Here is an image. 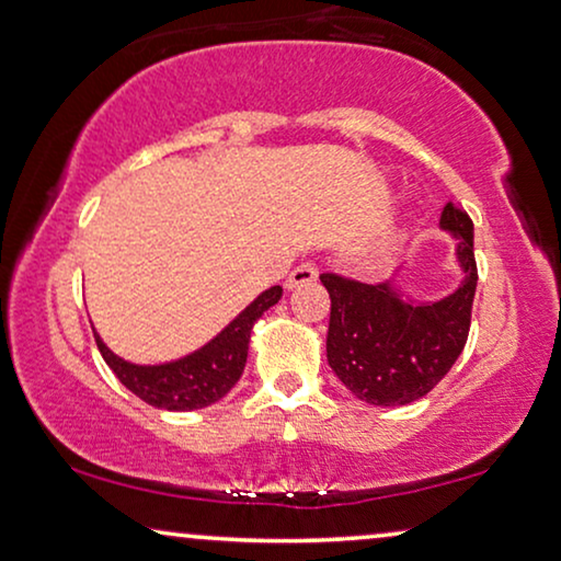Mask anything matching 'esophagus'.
Here are the masks:
<instances>
[{"instance_id":"34e87169","label":"esophagus","mask_w":561,"mask_h":561,"mask_svg":"<svg viewBox=\"0 0 561 561\" xmlns=\"http://www.w3.org/2000/svg\"><path fill=\"white\" fill-rule=\"evenodd\" d=\"M318 279V268L312 264H300L295 268V272H289L285 287L287 289H297V287H305V285H312V282Z\"/></svg>"}]
</instances>
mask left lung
I'll use <instances>...</instances> for the list:
<instances>
[{"instance_id":"left-lung-1","label":"left lung","mask_w":561,"mask_h":561,"mask_svg":"<svg viewBox=\"0 0 561 561\" xmlns=\"http://www.w3.org/2000/svg\"><path fill=\"white\" fill-rule=\"evenodd\" d=\"M442 230L454 241L461 282L449 295L421 300L402 287V266L382 285L323 274L331 295L325 354L335 377L379 408L421 400L454 367L469 335L477 289L474 226L449 203Z\"/></svg>"}]
</instances>
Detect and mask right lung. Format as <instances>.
I'll return each mask as SVG.
<instances>
[{
    "label": "right lung",
    "mask_w": 561,
    "mask_h": 561,
    "mask_svg": "<svg viewBox=\"0 0 561 561\" xmlns=\"http://www.w3.org/2000/svg\"><path fill=\"white\" fill-rule=\"evenodd\" d=\"M282 297V287L274 285L261 293L256 300L245 305L218 335H213L205 346L190 354L171 358L161 364H136L117 356L102 335L94 331V341L107 367L115 371L119 382L148 405L186 413L213 405L233 390L243 375L245 358H249V341L256 320L268 308H274Z\"/></svg>",
    "instance_id": "1"
}]
</instances>
